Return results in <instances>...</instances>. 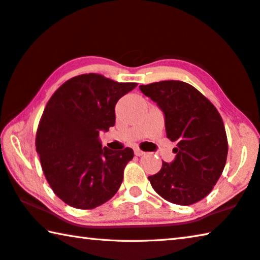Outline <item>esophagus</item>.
I'll list each match as a JSON object with an SVG mask.
<instances>
[{"label":"esophagus","mask_w":260,"mask_h":260,"mask_svg":"<svg viewBox=\"0 0 260 260\" xmlns=\"http://www.w3.org/2000/svg\"><path fill=\"white\" fill-rule=\"evenodd\" d=\"M134 151H135V155H137V156H140V155L145 154V152H143V151L140 150V148H138V147H135Z\"/></svg>","instance_id":"1"}]
</instances>
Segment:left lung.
<instances>
[{
  "instance_id": "1",
  "label": "left lung",
  "mask_w": 260,
  "mask_h": 260,
  "mask_svg": "<svg viewBox=\"0 0 260 260\" xmlns=\"http://www.w3.org/2000/svg\"><path fill=\"white\" fill-rule=\"evenodd\" d=\"M139 88L162 110L167 138L176 144L175 160L162 161L159 172L148 176L152 188L176 205L202 201L213 190L226 165L228 140L222 117L188 83L164 80Z\"/></svg>"
}]
</instances>
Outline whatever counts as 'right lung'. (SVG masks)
Masks as SVG:
<instances>
[{
    "mask_svg": "<svg viewBox=\"0 0 260 260\" xmlns=\"http://www.w3.org/2000/svg\"><path fill=\"white\" fill-rule=\"evenodd\" d=\"M137 85L84 74L63 83L47 102L36 150L47 182L68 205L91 210L120 189L133 148H102L98 137L115 124L116 102Z\"/></svg>",
    "mask_w": 260,
    "mask_h": 260,
    "instance_id": "obj_1",
    "label": "right lung"
}]
</instances>
